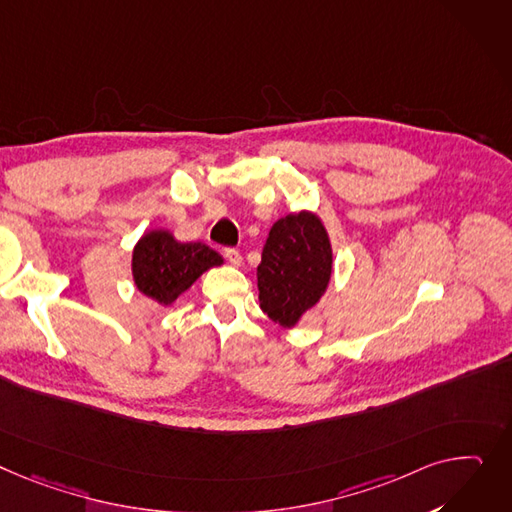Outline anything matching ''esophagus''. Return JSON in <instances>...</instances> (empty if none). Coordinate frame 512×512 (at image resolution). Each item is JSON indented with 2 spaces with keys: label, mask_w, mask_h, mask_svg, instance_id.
<instances>
[{
  "label": "esophagus",
  "mask_w": 512,
  "mask_h": 512,
  "mask_svg": "<svg viewBox=\"0 0 512 512\" xmlns=\"http://www.w3.org/2000/svg\"><path fill=\"white\" fill-rule=\"evenodd\" d=\"M224 255H226V259L230 261V265H234V267H241V265H243V255L238 253L236 249H226Z\"/></svg>",
  "instance_id": "1"
}]
</instances>
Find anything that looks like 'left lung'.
<instances>
[{"instance_id": "obj_1", "label": "left lung", "mask_w": 512, "mask_h": 512, "mask_svg": "<svg viewBox=\"0 0 512 512\" xmlns=\"http://www.w3.org/2000/svg\"><path fill=\"white\" fill-rule=\"evenodd\" d=\"M331 274V238L315 212L276 220L257 267L261 311L282 327H296L327 292Z\"/></svg>"}]
</instances>
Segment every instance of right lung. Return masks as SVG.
<instances>
[{
  "label": "right lung",
  "instance_id": "1",
  "mask_svg": "<svg viewBox=\"0 0 512 512\" xmlns=\"http://www.w3.org/2000/svg\"><path fill=\"white\" fill-rule=\"evenodd\" d=\"M224 265L203 243H181L166 228L146 230L131 253L133 284L160 306H170L206 271Z\"/></svg>",
  "mask_w": 512,
  "mask_h": 512
}]
</instances>
